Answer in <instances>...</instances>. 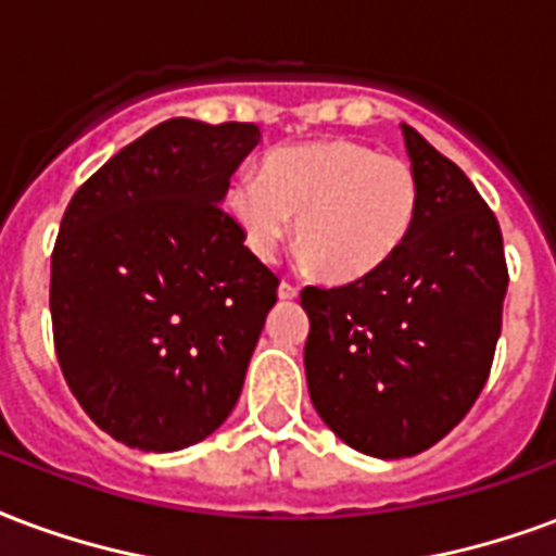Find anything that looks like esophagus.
Wrapping results in <instances>:
<instances>
[{
  "instance_id": "obj_1",
  "label": "esophagus",
  "mask_w": 556,
  "mask_h": 556,
  "mask_svg": "<svg viewBox=\"0 0 556 556\" xmlns=\"http://www.w3.org/2000/svg\"><path fill=\"white\" fill-rule=\"evenodd\" d=\"M298 291V286H291V282H279V300H294Z\"/></svg>"
}]
</instances>
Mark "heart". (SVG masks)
<instances>
[{
	"instance_id": "1",
	"label": "heart",
	"mask_w": 556,
	"mask_h": 556,
	"mask_svg": "<svg viewBox=\"0 0 556 556\" xmlns=\"http://www.w3.org/2000/svg\"><path fill=\"white\" fill-rule=\"evenodd\" d=\"M226 212L258 258L294 238L306 262L336 282L374 274L401 250L418 215V176L404 159L351 138L279 147L262 176L238 174Z\"/></svg>"
}]
</instances>
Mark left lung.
<instances>
[{
  "mask_svg": "<svg viewBox=\"0 0 556 556\" xmlns=\"http://www.w3.org/2000/svg\"><path fill=\"white\" fill-rule=\"evenodd\" d=\"M418 215L382 267L339 289L306 286L309 397L344 445L380 459L433 447L486 386L507 294L492 208L413 129Z\"/></svg>",
  "mask_w": 556,
  "mask_h": 556,
  "instance_id": "left-lung-1",
  "label": "left lung"
}]
</instances>
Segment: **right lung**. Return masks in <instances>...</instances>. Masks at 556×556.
I'll return each instance as SVG.
<instances>
[{
  "instance_id": "add662e5",
  "label": "right lung",
  "mask_w": 556,
  "mask_h": 556,
  "mask_svg": "<svg viewBox=\"0 0 556 556\" xmlns=\"http://www.w3.org/2000/svg\"><path fill=\"white\" fill-rule=\"evenodd\" d=\"M253 123L174 117L102 164L52 250V336L90 421L138 451L203 442L238 404L279 279L224 203Z\"/></svg>"
}]
</instances>
